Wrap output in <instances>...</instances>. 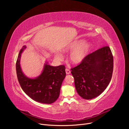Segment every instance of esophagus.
<instances>
[{
    "label": "esophagus",
    "mask_w": 129,
    "mask_h": 129,
    "mask_svg": "<svg viewBox=\"0 0 129 129\" xmlns=\"http://www.w3.org/2000/svg\"><path fill=\"white\" fill-rule=\"evenodd\" d=\"M65 71H66V73L67 75H69L71 72L70 70H69L68 69H67V68L65 69Z\"/></svg>",
    "instance_id": "esophagus-1"
}]
</instances>
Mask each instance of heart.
I'll return each instance as SVG.
<instances>
[{
  "label": "heart",
  "instance_id": "obj_1",
  "mask_svg": "<svg viewBox=\"0 0 129 129\" xmlns=\"http://www.w3.org/2000/svg\"><path fill=\"white\" fill-rule=\"evenodd\" d=\"M90 44L87 42H83L81 41H74L67 44L62 49L64 53L71 52L69 59L70 61L75 64L81 63L86 57L90 49ZM56 58L59 60H62L63 59L61 54L57 53L56 54Z\"/></svg>",
  "mask_w": 129,
  "mask_h": 129
}]
</instances>
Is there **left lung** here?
<instances>
[{"label":"left lung","instance_id":"left-lung-1","mask_svg":"<svg viewBox=\"0 0 129 129\" xmlns=\"http://www.w3.org/2000/svg\"><path fill=\"white\" fill-rule=\"evenodd\" d=\"M71 70L76 90L81 98L90 100L98 96L112 78L113 57L111 49L106 46L89 54Z\"/></svg>","mask_w":129,"mask_h":129}]
</instances>
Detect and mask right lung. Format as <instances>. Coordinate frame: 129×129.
<instances>
[{"mask_svg": "<svg viewBox=\"0 0 129 129\" xmlns=\"http://www.w3.org/2000/svg\"><path fill=\"white\" fill-rule=\"evenodd\" d=\"M26 48L20 49L16 62V73L20 85L24 92L33 100L43 104H52L60 95L62 83L66 76L64 65L52 66L46 63L41 74L35 79L26 77L20 64L21 54Z\"/></svg>", "mask_w": 129, "mask_h": 129, "instance_id": "right-lung-1", "label": "right lung"}]
</instances>
